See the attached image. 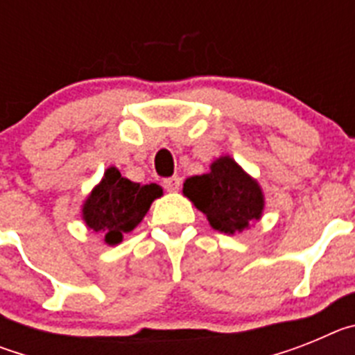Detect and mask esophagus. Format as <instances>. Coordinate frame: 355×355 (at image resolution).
<instances>
[{"mask_svg":"<svg viewBox=\"0 0 355 355\" xmlns=\"http://www.w3.org/2000/svg\"><path fill=\"white\" fill-rule=\"evenodd\" d=\"M180 187H181L180 175H172V178L163 180V188H165L167 192H175V190H180Z\"/></svg>","mask_w":355,"mask_h":355,"instance_id":"esophagus-1","label":"esophagus"}]
</instances>
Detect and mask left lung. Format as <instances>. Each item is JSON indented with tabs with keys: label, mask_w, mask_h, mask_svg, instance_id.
<instances>
[{
	"label": "left lung",
	"mask_w": 355,
	"mask_h": 355,
	"mask_svg": "<svg viewBox=\"0 0 355 355\" xmlns=\"http://www.w3.org/2000/svg\"><path fill=\"white\" fill-rule=\"evenodd\" d=\"M183 193L208 218L209 225L225 234L241 233L261 218L265 196L231 156L211 163L208 174L192 175L183 183Z\"/></svg>",
	"instance_id": "left-lung-1"
}]
</instances>
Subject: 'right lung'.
<instances>
[{"label":"right lung","instance_id":"add662e5","mask_svg":"<svg viewBox=\"0 0 355 355\" xmlns=\"http://www.w3.org/2000/svg\"><path fill=\"white\" fill-rule=\"evenodd\" d=\"M163 196L159 184H139L122 178L115 167L105 171L101 183L83 202L87 227L105 234V243L117 245L124 234L133 231L149 211L153 200Z\"/></svg>","mask_w":355,"mask_h":355}]
</instances>
